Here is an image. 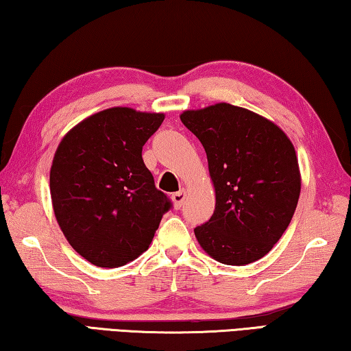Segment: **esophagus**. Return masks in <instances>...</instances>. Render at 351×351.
I'll return each mask as SVG.
<instances>
[{"label":"esophagus","mask_w":351,"mask_h":351,"mask_svg":"<svg viewBox=\"0 0 351 351\" xmlns=\"http://www.w3.org/2000/svg\"><path fill=\"white\" fill-rule=\"evenodd\" d=\"M187 198V190L186 189H181L180 192H176L171 195V201H173V206L176 209H180V207L184 204V201Z\"/></svg>","instance_id":"1"}]
</instances>
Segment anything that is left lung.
Masks as SVG:
<instances>
[{
  "label": "left lung",
  "instance_id": "obj_1",
  "mask_svg": "<svg viewBox=\"0 0 351 351\" xmlns=\"http://www.w3.org/2000/svg\"><path fill=\"white\" fill-rule=\"evenodd\" d=\"M181 122L203 144L215 210L195 228L213 260L245 266L280 240L300 195L293 142L269 119L230 104L184 111Z\"/></svg>",
  "mask_w": 351,
  "mask_h": 351
}]
</instances>
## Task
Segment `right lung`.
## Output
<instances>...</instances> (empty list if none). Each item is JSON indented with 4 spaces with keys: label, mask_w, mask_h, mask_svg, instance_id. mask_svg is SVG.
Wrapping results in <instances>:
<instances>
[{
    "label": "right lung",
    "mask_w": 351,
    "mask_h": 351,
    "mask_svg": "<svg viewBox=\"0 0 351 351\" xmlns=\"http://www.w3.org/2000/svg\"><path fill=\"white\" fill-rule=\"evenodd\" d=\"M164 117L114 106L83 119L57 147L49 176L57 223L74 251L99 268L138 258L171 207L142 159Z\"/></svg>",
    "instance_id": "add662e5"
}]
</instances>
